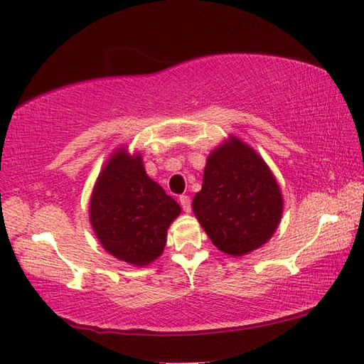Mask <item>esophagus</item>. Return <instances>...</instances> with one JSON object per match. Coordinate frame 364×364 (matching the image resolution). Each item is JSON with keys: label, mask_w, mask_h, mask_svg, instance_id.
<instances>
[{"label": "esophagus", "mask_w": 364, "mask_h": 364, "mask_svg": "<svg viewBox=\"0 0 364 364\" xmlns=\"http://www.w3.org/2000/svg\"><path fill=\"white\" fill-rule=\"evenodd\" d=\"M180 203H181V208H183L184 213H191V198H189V196H181Z\"/></svg>", "instance_id": "esophagus-1"}]
</instances>
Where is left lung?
<instances>
[{"instance_id":"8db88e82","label":"left lung","mask_w":364,"mask_h":364,"mask_svg":"<svg viewBox=\"0 0 364 364\" xmlns=\"http://www.w3.org/2000/svg\"><path fill=\"white\" fill-rule=\"evenodd\" d=\"M192 210L219 250L242 257L272 237L283 198L264 159L230 136L208 156L203 186L192 200Z\"/></svg>"}]
</instances>
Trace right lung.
I'll return each instance as SVG.
<instances>
[{
    "mask_svg": "<svg viewBox=\"0 0 364 364\" xmlns=\"http://www.w3.org/2000/svg\"><path fill=\"white\" fill-rule=\"evenodd\" d=\"M181 208L145 173L142 156L119 149L100 172L89 219L103 249L128 264L159 258Z\"/></svg>",
    "mask_w": 364,
    "mask_h": 364,
    "instance_id": "obj_1",
    "label": "right lung"
}]
</instances>
